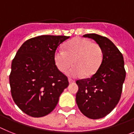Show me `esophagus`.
Wrapping results in <instances>:
<instances>
[{
    "label": "esophagus",
    "instance_id": "34e87169",
    "mask_svg": "<svg viewBox=\"0 0 134 134\" xmlns=\"http://www.w3.org/2000/svg\"><path fill=\"white\" fill-rule=\"evenodd\" d=\"M68 81H69V83H73V82H75V80H73V79H68Z\"/></svg>",
    "mask_w": 134,
    "mask_h": 134
}]
</instances>
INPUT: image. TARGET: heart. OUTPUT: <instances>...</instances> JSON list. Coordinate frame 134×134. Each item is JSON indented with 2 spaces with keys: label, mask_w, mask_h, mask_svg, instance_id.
<instances>
[{
  "label": "heart",
  "mask_w": 134,
  "mask_h": 134,
  "mask_svg": "<svg viewBox=\"0 0 134 134\" xmlns=\"http://www.w3.org/2000/svg\"><path fill=\"white\" fill-rule=\"evenodd\" d=\"M103 51L100 46L90 40L75 38L65 46V51L57 49L54 54L55 64L62 72H65L72 64L74 66L68 74L78 77L84 74L88 77L93 75L100 67L103 60Z\"/></svg>",
  "instance_id": "b5f03b06"
}]
</instances>
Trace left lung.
<instances>
[{"label": "left lung", "mask_w": 134, "mask_h": 134, "mask_svg": "<svg viewBox=\"0 0 134 134\" xmlns=\"http://www.w3.org/2000/svg\"><path fill=\"white\" fill-rule=\"evenodd\" d=\"M94 40L103 51V60L94 74L76 80V101L82 113L93 119L103 118L118 105L125 79L122 54L110 40L98 34L83 35Z\"/></svg>", "instance_id": "8db88e82"}]
</instances>
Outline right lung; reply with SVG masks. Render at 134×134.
Wrapping results in <instances>:
<instances>
[{
  "instance_id": "1",
  "label": "right lung",
  "mask_w": 134,
  "mask_h": 134,
  "mask_svg": "<svg viewBox=\"0 0 134 134\" xmlns=\"http://www.w3.org/2000/svg\"><path fill=\"white\" fill-rule=\"evenodd\" d=\"M64 35H40L25 41L11 64L9 82L19 108L34 118L47 115L55 109L60 94L69 85L57 68L54 54Z\"/></svg>"
}]
</instances>
